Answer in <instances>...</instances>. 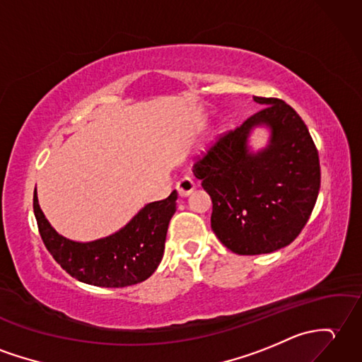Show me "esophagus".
Listing matches in <instances>:
<instances>
[{
	"label": "esophagus",
	"mask_w": 362,
	"mask_h": 362,
	"mask_svg": "<svg viewBox=\"0 0 362 362\" xmlns=\"http://www.w3.org/2000/svg\"><path fill=\"white\" fill-rule=\"evenodd\" d=\"M175 188H177L180 197H188L196 189V183L191 177H183L175 185Z\"/></svg>",
	"instance_id": "esophagus-1"
}]
</instances>
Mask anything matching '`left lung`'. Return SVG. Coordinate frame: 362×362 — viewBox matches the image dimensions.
<instances>
[{"mask_svg": "<svg viewBox=\"0 0 362 362\" xmlns=\"http://www.w3.org/2000/svg\"><path fill=\"white\" fill-rule=\"evenodd\" d=\"M253 98L264 107L192 166L213 200L214 234L242 256L290 245L305 226L321 187L317 149L299 114L284 100ZM262 124L271 128V141L251 153L247 136Z\"/></svg>", "mask_w": 362, "mask_h": 362, "instance_id": "8db88e82", "label": "left lung"}]
</instances>
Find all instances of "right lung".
Wrapping results in <instances>:
<instances>
[{
	"label": "right lung",
	"mask_w": 362,
	"mask_h": 362,
	"mask_svg": "<svg viewBox=\"0 0 362 362\" xmlns=\"http://www.w3.org/2000/svg\"><path fill=\"white\" fill-rule=\"evenodd\" d=\"M175 200L177 191H173L166 199L143 206L111 236L85 243L66 239L50 226L38 205L37 189L33 213L47 251L66 273L95 287L122 288L146 281L160 264Z\"/></svg>",
	"instance_id": "1"
}]
</instances>
